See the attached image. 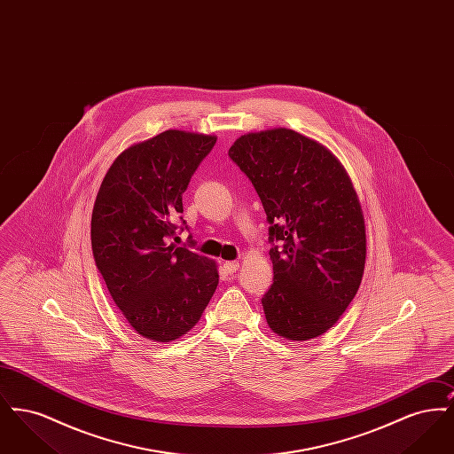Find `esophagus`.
Here are the masks:
<instances>
[{"label":"esophagus","instance_id":"1","mask_svg":"<svg viewBox=\"0 0 454 454\" xmlns=\"http://www.w3.org/2000/svg\"><path fill=\"white\" fill-rule=\"evenodd\" d=\"M238 267H239V263L238 262H224V265H223V270L226 272V274H235L238 270Z\"/></svg>","mask_w":454,"mask_h":454}]
</instances>
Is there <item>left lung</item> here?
I'll return each instance as SVG.
<instances>
[{
	"label": "left lung",
	"instance_id": "left-lung-1",
	"mask_svg": "<svg viewBox=\"0 0 454 454\" xmlns=\"http://www.w3.org/2000/svg\"><path fill=\"white\" fill-rule=\"evenodd\" d=\"M228 154L270 224L267 324L289 340L315 339L337 324L364 274L366 226L352 182L324 145L286 128L243 134Z\"/></svg>",
	"mask_w": 454,
	"mask_h": 454
}]
</instances>
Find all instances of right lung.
I'll return each mask as SVG.
<instances>
[{
	"label": "right lung",
	"instance_id": "obj_1",
	"mask_svg": "<svg viewBox=\"0 0 454 454\" xmlns=\"http://www.w3.org/2000/svg\"><path fill=\"white\" fill-rule=\"evenodd\" d=\"M215 145L216 136L165 130L121 153L97 194L93 259L114 302L148 340L185 335L216 291V263L168 243L178 221L185 224L182 194Z\"/></svg>",
	"mask_w": 454,
	"mask_h": 454
}]
</instances>
